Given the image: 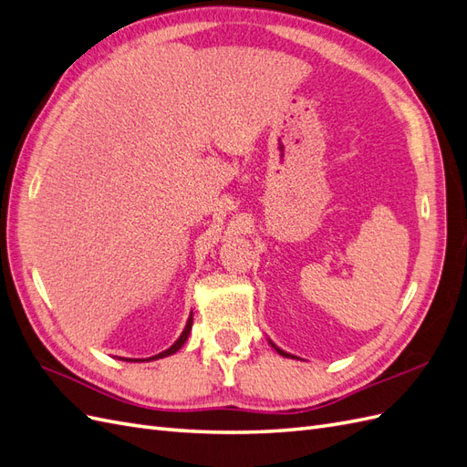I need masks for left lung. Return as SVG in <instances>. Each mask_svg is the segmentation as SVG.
Masks as SVG:
<instances>
[{"mask_svg": "<svg viewBox=\"0 0 467 467\" xmlns=\"http://www.w3.org/2000/svg\"><path fill=\"white\" fill-rule=\"evenodd\" d=\"M271 345H273V343H271ZM273 347H275V345H273ZM275 348H276V352H278V355H282V357H288V358L292 357V355H288V352H285V350H280L278 347H275ZM292 358H294V357H292Z\"/></svg>", "mask_w": 467, "mask_h": 467, "instance_id": "1", "label": "left lung"}]
</instances>
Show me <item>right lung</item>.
I'll return each mask as SVG.
<instances>
[{"label":"right lung","mask_w":467,"mask_h":467,"mask_svg":"<svg viewBox=\"0 0 467 467\" xmlns=\"http://www.w3.org/2000/svg\"><path fill=\"white\" fill-rule=\"evenodd\" d=\"M191 327H192V314H191V317H189V321H187V327H185V331L181 333V337L177 338V341L169 347L167 350H163V352H160V355H155V357H151L150 360H155V358H163V357H169V355H173V352H177L182 345H185V341L189 338V333H191Z\"/></svg>","instance_id":"1"}]
</instances>
